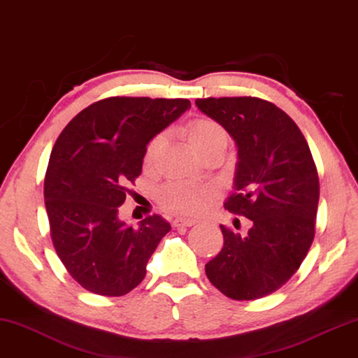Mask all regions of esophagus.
<instances>
[{"mask_svg":"<svg viewBox=\"0 0 358 358\" xmlns=\"http://www.w3.org/2000/svg\"><path fill=\"white\" fill-rule=\"evenodd\" d=\"M196 222V220H190V217H176L173 221V226L174 227H189V226H194Z\"/></svg>","mask_w":358,"mask_h":358,"instance_id":"obj_1","label":"esophagus"}]
</instances>
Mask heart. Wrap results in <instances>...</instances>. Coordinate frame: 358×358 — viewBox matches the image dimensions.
<instances>
[{"mask_svg":"<svg viewBox=\"0 0 358 358\" xmlns=\"http://www.w3.org/2000/svg\"><path fill=\"white\" fill-rule=\"evenodd\" d=\"M226 132L213 119L199 117L189 124V141L196 152L208 147L217 138H224ZM164 143V134H158L148 142L145 150V162H153ZM216 189L213 185L192 184V182H169L159 192V201L164 208L182 215H196L203 211L215 199Z\"/></svg>","mask_w":358,"mask_h":358,"instance_id":"obj_1","label":"heart"}]
</instances>
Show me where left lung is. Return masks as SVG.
Returning a JSON list of instances; mask_svg holds the SVG:
<instances>
[{"label": "left lung", "instance_id": "obj_1", "mask_svg": "<svg viewBox=\"0 0 358 358\" xmlns=\"http://www.w3.org/2000/svg\"><path fill=\"white\" fill-rule=\"evenodd\" d=\"M237 145L234 194L224 208L252 221L245 236L221 226L224 245L205 265L226 297L255 300L282 287L315 237L320 180L312 152L291 117L255 96L196 98Z\"/></svg>", "mask_w": 358, "mask_h": 358}]
</instances>
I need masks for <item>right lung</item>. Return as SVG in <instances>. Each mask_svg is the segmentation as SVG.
<instances>
[{
  "instance_id": "obj_1",
  "label": "right lung",
  "mask_w": 358,
  "mask_h": 358,
  "mask_svg": "<svg viewBox=\"0 0 358 358\" xmlns=\"http://www.w3.org/2000/svg\"><path fill=\"white\" fill-rule=\"evenodd\" d=\"M189 108L185 98H105L56 141L43 190L50 234L67 273L87 291L119 297L143 281L171 224L153 215L131 226L117 210L142 173L148 142Z\"/></svg>"
}]
</instances>
